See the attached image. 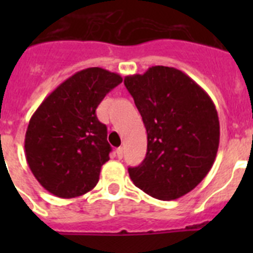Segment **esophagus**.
Segmentation results:
<instances>
[{
    "instance_id": "esophagus-1",
    "label": "esophagus",
    "mask_w": 253,
    "mask_h": 253,
    "mask_svg": "<svg viewBox=\"0 0 253 253\" xmlns=\"http://www.w3.org/2000/svg\"><path fill=\"white\" fill-rule=\"evenodd\" d=\"M123 153H124V149H123V147H119V148H116V156L119 158L123 157Z\"/></svg>"
}]
</instances>
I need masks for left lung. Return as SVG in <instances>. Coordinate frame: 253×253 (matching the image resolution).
I'll use <instances>...</instances> for the list:
<instances>
[{
	"label": "left lung",
	"mask_w": 253,
	"mask_h": 253,
	"mask_svg": "<svg viewBox=\"0 0 253 253\" xmlns=\"http://www.w3.org/2000/svg\"><path fill=\"white\" fill-rule=\"evenodd\" d=\"M147 130V154L129 167L133 184L158 200H175L208 175L219 147L215 105L195 81L173 67L126 76Z\"/></svg>",
	"instance_id": "obj_1"
}]
</instances>
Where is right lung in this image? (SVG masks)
Instances as JSON below:
<instances>
[{
    "label": "right lung",
    "mask_w": 253,
    "mask_h": 253,
    "mask_svg": "<svg viewBox=\"0 0 253 253\" xmlns=\"http://www.w3.org/2000/svg\"><path fill=\"white\" fill-rule=\"evenodd\" d=\"M122 81L118 73L99 67L82 69L46 96L33 114L25 134L26 161L50 194L76 198L99 182L111 147L96 109Z\"/></svg>",
    "instance_id": "1"
}]
</instances>
